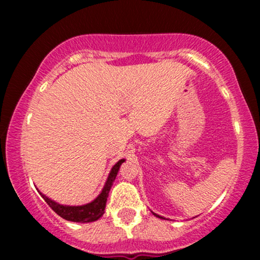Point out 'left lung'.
I'll use <instances>...</instances> for the list:
<instances>
[{
    "instance_id": "obj_1",
    "label": "left lung",
    "mask_w": 260,
    "mask_h": 260,
    "mask_svg": "<svg viewBox=\"0 0 260 260\" xmlns=\"http://www.w3.org/2000/svg\"><path fill=\"white\" fill-rule=\"evenodd\" d=\"M153 214H154V215H155V216H156V217H160V219H165V217H162V216L157 215V214H155V213H153Z\"/></svg>"
}]
</instances>
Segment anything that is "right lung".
Masks as SVG:
<instances>
[{
    "label": "right lung",
    "instance_id": "obj_1",
    "mask_svg": "<svg viewBox=\"0 0 260 260\" xmlns=\"http://www.w3.org/2000/svg\"><path fill=\"white\" fill-rule=\"evenodd\" d=\"M124 162V159H121L120 161L113 165V168L110 171L109 177L105 182V186H104L103 190L94 201L88 203V204L84 205H62L56 203L52 199H50L49 197H46L45 194L39 190L41 197L44 198V201L49 204V207L55 211L57 215L61 217H63L64 220H68V221H73V222H92L99 220L101 216L104 215L105 213V207H106V201L107 197H109V192L111 189L113 181H115L116 176H117L118 170H120V166Z\"/></svg>",
    "mask_w": 260,
    "mask_h": 260
}]
</instances>
